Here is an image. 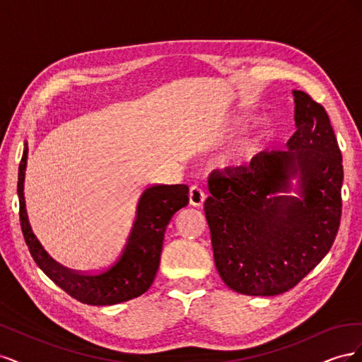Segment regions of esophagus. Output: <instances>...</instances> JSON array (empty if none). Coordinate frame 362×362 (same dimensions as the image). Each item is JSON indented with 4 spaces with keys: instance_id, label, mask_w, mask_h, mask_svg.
Masks as SVG:
<instances>
[{
    "instance_id": "esophagus-1",
    "label": "esophagus",
    "mask_w": 362,
    "mask_h": 362,
    "mask_svg": "<svg viewBox=\"0 0 362 362\" xmlns=\"http://www.w3.org/2000/svg\"><path fill=\"white\" fill-rule=\"evenodd\" d=\"M205 198H206V194H205V192L201 187H198V185H192L190 192H189L190 205H193V206H202L204 202H205Z\"/></svg>"
}]
</instances>
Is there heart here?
Here are the masks:
<instances>
[{
  "mask_svg": "<svg viewBox=\"0 0 362 362\" xmlns=\"http://www.w3.org/2000/svg\"><path fill=\"white\" fill-rule=\"evenodd\" d=\"M246 125H247V117L246 116H235L231 120V125H229V129H231L233 133H238V131H242Z\"/></svg>",
  "mask_w": 362,
  "mask_h": 362,
  "instance_id": "b5f03b06",
  "label": "heart"
}]
</instances>
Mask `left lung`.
Here are the masks:
<instances>
[{
	"mask_svg": "<svg viewBox=\"0 0 362 362\" xmlns=\"http://www.w3.org/2000/svg\"><path fill=\"white\" fill-rule=\"evenodd\" d=\"M293 96L298 129L286 151L259 152L247 168L208 178L216 269L247 296L293 288L329 252L341 218L343 158L329 117L310 95Z\"/></svg>",
	"mask_w": 362,
	"mask_h": 362,
	"instance_id": "obj_1",
	"label": "left lung"
}]
</instances>
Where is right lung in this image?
I'll return each mask as SVG.
<instances>
[{
    "mask_svg": "<svg viewBox=\"0 0 362 362\" xmlns=\"http://www.w3.org/2000/svg\"><path fill=\"white\" fill-rule=\"evenodd\" d=\"M27 157L25 144L18 173L19 221L30 254L40 270L74 299L87 305H116L144 294L157 275L166 226L172 216L189 204L187 185L163 184L145 189L137 202L133 228L117 258L95 273H80L52 259L33 234L24 198Z\"/></svg>",
    "mask_w": 362,
    "mask_h": 362,
    "instance_id": "add662e5",
    "label": "right lung"
}]
</instances>
